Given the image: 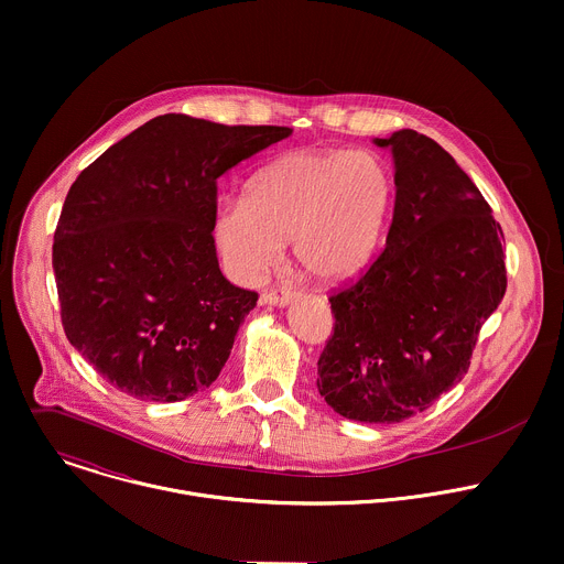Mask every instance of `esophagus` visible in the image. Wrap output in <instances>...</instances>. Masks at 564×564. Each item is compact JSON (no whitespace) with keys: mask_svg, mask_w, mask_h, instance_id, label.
I'll return each mask as SVG.
<instances>
[{"mask_svg":"<svg viewBox=\"0 0 564 564\" xmlns=\"http://www.w3.org/2000/svg\"><path fill=\"white\" fill-rule=\"evenodd\" d=\"M294 296H296V292H294L292 288H272V290H265V292L261 294V303L283 307V305H288Z\"/></svg>","mask_w":564,"mask_h":564,"instance_id":"esophagus-1","label":"esophagus"}]
</instances>
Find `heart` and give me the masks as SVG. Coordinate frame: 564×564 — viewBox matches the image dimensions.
<instances>
[{
  "mask_svg": "<svg viewBox=\"0 0 564 564\" xmlns=\"http://www.w3.org/2000/svg\"><path fill=\"white\" fill-rule=\"evenodd\" d=\"M390 199V174L377 154L301 150L263 167L246 199L221 202L215 235L241 283L263 279L290 239L303 272L338 281L369 259Z\"/></svg>",
  "mask_w": 564,
  "mask_h": 564,
  "instance_id": "heart-1",
  "label": "heart"
}]
</instances>
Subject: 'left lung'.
I'll list each match as a JSON object with an SVG mask.
<instances>
[{
  "mask_svg": "<svg viewBox=\"0 0 564 564\" xmlns=\"http://www.w3.org/2000/svg\"><path fill=\"white\" fill-rule=\"evenodd\" d=\"M377 143L394 154V217L379 257L329 294L316 386L340 416L390 425L463 381L507 270L502 228L447 150L410 128Z\"/></svg>",
  "mask_w": 564,
  "mask_h": 564,
  "instance_id": "1",
  "label": "left lung"
}]
</instances>
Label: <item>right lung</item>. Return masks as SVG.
<instances>
[{
    "mask_svg": "<svg viewBox=\"0 0 564 564\" xmlns=\"http://www.w3.org/2000/svg\"><path fill=\"white\" fill-rule=\"evenodd\" d=\"M290 132L170 112L75 178L53 270L64 332L106 383L174 403L217 381L259 299L219 270L217 178Z\"/></svg>",
    "mask_w": 564,
    "mask_h": 564,
    "instance_id": "right-lung-1",
    "label": "right lung"
}]
</instances>
